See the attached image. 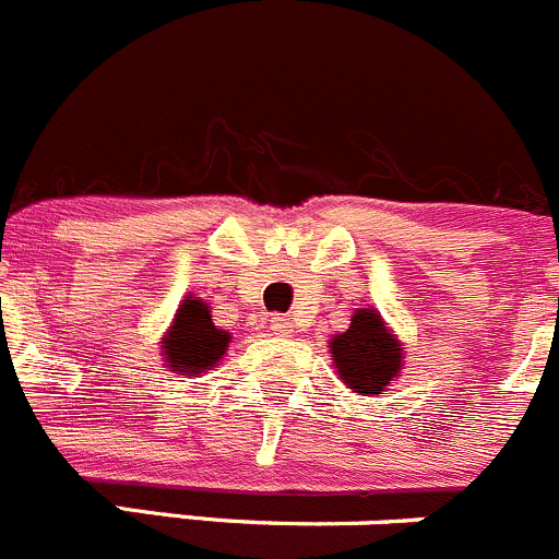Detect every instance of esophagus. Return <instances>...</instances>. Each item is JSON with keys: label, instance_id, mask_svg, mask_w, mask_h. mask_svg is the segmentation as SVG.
<instances>
[{"label": "esophagus", "instance_id": "34e87169", "mask_svg": "<svg viewBox=\"0 0 559 559\" xmlns=\"http://www.w3.org/2000/svg\"><path fill=\"white\" fill-rule=\"evenodd\" d=\"M271 329H274V334H280V337H288V334L294 332V323H290V318L276 316L274 321H271Z\"/></svg>", "mask_w": 559, "mask_h": 559}]
</instances>
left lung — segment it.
I'll return each mask as SVG.
<instances>
[{"mask_svg": "<svg viewBox=\"0 0 559 559\" xmlns=\"http://www.w3.org/2000/svg\"><path fill=\"white\" fill-rule=\"evenodd\" d=\"M329 350L343 384L359 395H381L401 370V345L376 310H356L350 326L334 334Z\"/></svg>", "mask_w": 559, "mask_h": 559, "instance_id": "8db88e82", "label": "left lung"}]
</instances>
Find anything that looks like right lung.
<instances>
[{
	"instance_id": "right-lung-1",
	"label": "right lung",
	"mask_w": 559,
	"mask_h": 559,
	"mask_svg": "<svg viewBox=\"0 0 559 559\" xmlns=\"http://www.w3.org/2000/svg\"><path fill=\"white\" fill-rule=\"evenodd\" d=\"M227 343H230V334L214 326L209 305L197 296H186L173 329L164 337V356L169 368L178 370L180 376H197L219 362Z\"/></svg>"
}]
</instances>
